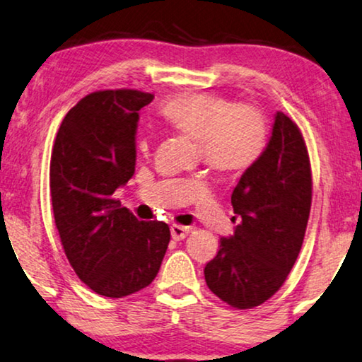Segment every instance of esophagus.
Returning <instances> with one entry per match:
<instances>
[{
  "instance_id": "34e87169",
  "label": "esophagus",
  "mask_w": 362,
  "mask_h": 362,
  "mask_svg": "<svg viewBox=\"0 0 362 362\" xmlns=\"http://www.w3.org/2000/svg\"><path fill=\"white\" fill-rule=\"evenodd\" d=\"M189 232H191V228L185 227V225H177V223L171 225V237H173V240H176V242L185 240Z\"/></svg>"
}]
</instances>
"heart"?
<instances>
[{
	"label": "heart",
	"mask_w": 362,
	"mask_h": 362,
	"mask_svg": "<svg viewBox=\"0 0 362 362\" xmlns=\"http://www.w3.org/2000/svg\"><path fill=\"white\" fill-rule=\"evenodd\" d=\"M161 114L177 132L197 140L202 160L220 173L248 170L264 153L269 125L255 104H245L214 93H185L170 98ZM148 135L139 146L148 151Z\"/></svg>",
	"instance_id": "obj_1"
}]
</instances>
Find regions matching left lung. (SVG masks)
<instances>
[{"label": "left lung", "instance_id": "left-lung-1", "mask_svg": "<svg viewBox=\"0 0 362 362\" xmlns=\"http://www.w3.org/2000/svg\"><path fill=\"white\" fill-rule=\"evenodd\" d=\"M240 223L204 268L214 294L246 310L284 284L300 253L312 206V168L300 129L277 112L264 153L232 194ZM235 218V217H233Z\"/></svg>", "mask_w": 362, "mask_h": 362}]
</instances>
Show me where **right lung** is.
<instances>
[{"label": "right lung", "instance_id": "obj_1", "mask_svg": "<svg viewBox=\"0 0 362 362\" xmlns=\"http://www.w3.org/2000/svg\"><path fill=\"white\" fill-rule=\"evenodd\" d=\"M153 94L90 93L62 120L50 158V197L60 242L76 276L99 296L120 298L151 284L170 227L139 220L114 192L135 171L139 111Z\"/></svg>", "mask_w": 362, "mask_h": 362}]
</instances>
